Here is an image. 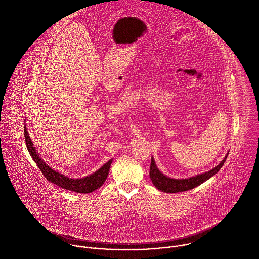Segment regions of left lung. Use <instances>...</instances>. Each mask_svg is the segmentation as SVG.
I'll list each match as a JSON object with an SVG mask.
<instances>
[{"mask_svg": "<svg viewBox=\"0 0 259 259\" xmlns=\"http://www.w3.org/2000/svg\"><path fill=\"white\" fill-rule=\"evenodd\" d=\"M228 155V154H227ZM227 156L220 162L219 165H217L215 168L212 170H209L205 174L198 175L196 177L190 178V179H185V180H176V179H170L164 176L162 172L159 171V169L156 167V164L151 158V163H150V170H149V177L153 183V185L160 191L165 192V193H180V192H185L192 190L201 184L205 183L207 180L212 178L214 175H216L220 168L223 166L224 162L226 161Z\"/></svg>", "mask_w": 259, "mask_h": 259, "instance_id": "left-lung-1", "label": "left lung"}]
</instances>
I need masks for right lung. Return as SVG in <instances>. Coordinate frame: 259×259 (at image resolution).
Listing matches in <instances>:
<instances>
[{"label":"right lung","mask_w":259,"mask_h":259,"mask_svg":"<svg viewBox=\"0 0 259 259\" xmlns=\"http://www.w3.org/2000/svg\"><path fill=\"white\" fill-rule=\"evenodd\" d=\"M24 135H25V141H26V145H27L30 155L32 156L33 160L36 162L37 166L39 167V169L42 172V175L44 176V178L47 181L51 182L52 184H54L62 189L68 190V191H72V192H76V193H80V194H88V193H92L95 190L99 189L105 183V181L108 177L109 170H110L112 159L109 160L107 163H105L95 174H93L89 177H85L82 179H76V180L69 179V178L64 177L63 175L53 170L52 168H50L49 165H47L39 157L38 153L35 150V147L33 146V143L29 137L26 126H24Z\"/></svg>","instance_id":"right-lung-1"}]
</instances>
